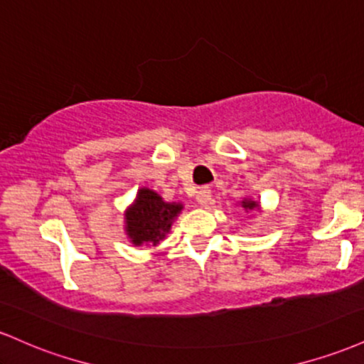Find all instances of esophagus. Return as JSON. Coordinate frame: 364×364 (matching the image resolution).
<instances>
[{"label": "esophagus", "mask_w": 364, "mask_h": 364, "mask_svg": "<svg viewBox=\"0 0 364 364\" xmlns=\"http://www.w3.org/2000/svg\"><path fill=\"white\" fill-rule=\"evenodd\" d=\"M212 198V190L208 186H202L198 190V193H196V202L200 203V205H208V202H210Z\"/></svg>", "instance_id": "esophagus-1"}]
</instances>
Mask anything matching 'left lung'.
Returning a JSON list of instances; mask_svg holds the SVG:
<instances>
[{"label": "left lung", "instance_id": "8db88e82", "mask_svg": "<svg viewBox=\"0 0 364 364\" xmlns=\"http://www.w3.org/2000/svg\"><path fill=\"white\" fill-rule=\"evenodd\" d=\"M241 203H243V207L248 208V210H252V208H255V207L258 205L257 202H252V200H243V202H241Z\"/></svg>", "mask_w": 364, "mask_h": 364}]
</instances>
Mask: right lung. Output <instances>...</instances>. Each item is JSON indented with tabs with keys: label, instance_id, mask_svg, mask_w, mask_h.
Segmentation results:
<instances>
[{
	"label": "right lung",
	"instance_id": "obj_1",
	"mask_svg": "<svg viewBox=\"0 0 364 364\" xmlns=\"http://www.w3.org/2000/svg\"><path fill=\"white\" fill-rule=\"evenodd\" d=\"M181 203H168L149 188H141L135 203L127 212V232L133 245H157L169 232Z\"/></svg>",
	"mask_w": 364,
	"mask_h": 364
}]
</instances>
